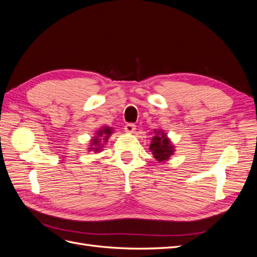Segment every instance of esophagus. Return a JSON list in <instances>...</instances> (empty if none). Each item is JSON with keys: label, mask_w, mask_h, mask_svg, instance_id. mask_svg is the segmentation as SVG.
I'll return each instance as SVG.
<instances>
[{"label": "esophagus", "mask_w": 257, "mask_h": 257, "mask_svg": "<svg viewBox=\"0 0 257 257\" xmlns=\"http://www.w3.org/2000/svg\"><path fill=\"white\" fill-rule=\"evenodd\" d=\"M135 130H136V125H135L134 123H127L126 125L124 126V131H125L126 133H130V134L134 133Z\"/></svg>", "instance_id": "34e87169"}]
</instances>
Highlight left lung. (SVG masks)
<instances>
[{"label": "left lung", "instance_id": "8db88e82", "mask_svg": "<svg viewBox=\"0 0 257 257\" xmlns=\"http://www.w3.org/2000/svg\"><path fill=\"white\" fill-rule=\"evenodd\" d=\"M152 133L153 136L150 143L151 153L159 163H165L174 155L175 146L163 130H153Z\"/></svg>", "mask_w": 257, "mask_h": 257}]
</instances>
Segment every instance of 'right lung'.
<instances>
[{
	"instance_id": "obj_1",
	"label": "right lung",
	"mask_w": 257,
	"mask_h": 257,
	"mask_svg": "<svg viewBox=\"0 0 257 257\" xmlns=\"http://www.w3.org/2000/svg\"><path fill=\"white\" fill-rule=\"evenodd\" d=\"M112 133H113V128L110 126L105 125L103 127H100L98 131H96L94 136L92 137L89 148H88V151L99 153L105 146L104 144H106L108 142V139H109V137L111 136Z\"/></svg>"
}]
</instances>
